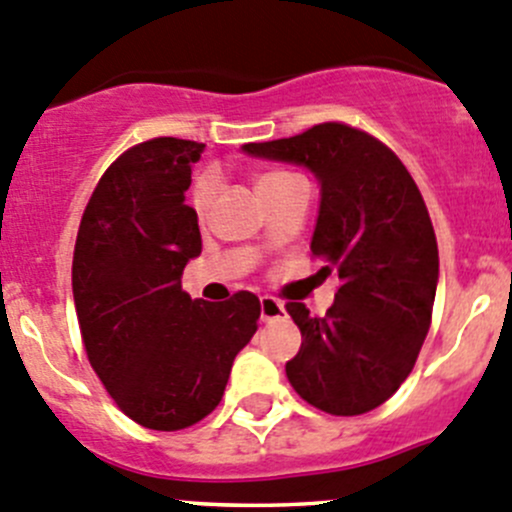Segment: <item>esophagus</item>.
<instances>
[{"label":"esophagus","mask_w":512,"mask_h":512,"mask_svg":"<svg viewBox=\"0 0 512 512\" xmlns=\"http://www.w3.org/2000/svg\"><path fill=\"white\" fill-rule=\"evenodd\" d=\"M284 314H286V309L279 299H274V296H261V319L274 321Z\"/></svg>","instance_id":"esophagus-1"}]
</instances>
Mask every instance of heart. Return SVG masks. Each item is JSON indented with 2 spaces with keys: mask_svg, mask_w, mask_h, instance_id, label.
<instances>
[{
  "mask_svg": "<svg viewBox=\"0 0 512 512\" xmlns=\"http://www.w3.org/2000/svg\"><path fill=\"white\" fill-rule=\"evenodd\" d=\"M284 175H289V173L261 175L259 183H266V180H274V178H284ZM213 193H216V183H213V178H208V175H206V178L198 180L196 188H193V211H196L198 218H203L208 211H211Z\"/></svg>",
  "mask_w": 512,
  "mask_h": 512,
  "instance_id": "obj_1",
  "label": "heart"
}]
</instances>
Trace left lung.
Masks as SVG:
<instances>
[{
  "instance_id": "obj_1",
  "label": "left lung",
  "mask_w": 512,
  "mask_h": 512,
  "mask_svg": "<svg viewBox=\"0 0 512 512\" xmlns=\"http://www.w3.org/2000/svg\"><path fill=\"white\" fill-rule=\"evenodd\" d=\"M241 150L301 165L319 183L311 253L337 266L342 286L326 316L286 304L301 329L286 377L321 412L364 415L405 382L430 329L440 259L425 201L387 145L342 123Z\"/></svg>"
}]
</instances>
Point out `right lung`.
Returning a JSON list of instances; mask_svg holds the SVG:
<instances>
[{
    "instance_id": "1",
    "label": "right lung",
    "mask_w": 512,
    "mask_h": 512,
    "mask_svg": "<svg viewBox=\"0 0 512 512\" xmlns=\"http://www.w3.org/2000/svg\"><path fill=\"white\" fill-rule=\"evenodd\" d=\"M203 143L155 138L120 155L77 231L72 296L92 369L120 410L148 430H183L218 407L236 354L259 329L248 291L191 299L180 276L201 256L186 206Z\"/></svg>"
}]
</instances>
